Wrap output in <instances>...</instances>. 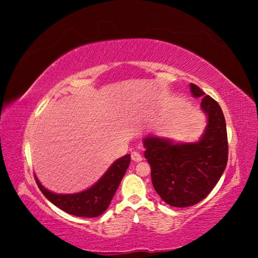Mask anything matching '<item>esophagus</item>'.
<instances>
[{
    "instance_id": "esophagus-1",
    "label": "esophagus",
    "mask_w": 258,
    "mask_h": 258,
    "mask_svg": "<svg viewBox=\"0 0 258 258\" xmlns=\"http://www.w3.org/2000/svg\"><path fill=\"white\" fill-rule=\"evenodd\" d=\"M131 157H132V160L135 161V163H139V161H141L143 159L142 156L140 155L139 152H137V151H133L132 155H131Z\"/></svg>"
}]
</instances>
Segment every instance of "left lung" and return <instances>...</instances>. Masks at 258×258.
Returning <instances> with one entry per match:
<instances>
[{
  "instance_id": "1",
  "label": "left lung",
  "mask_w": 258,
  "mask_h": 258,
  "mask_svg": "<svg viewBox=\"0 0 258 258\" xmlns=\"http://www.w3.org/2000/svg\"><path fill=\"white\" fill-rule=\"evenodd\" d=\"M190 91L195 98H202L200 108L207 116L199 141L180 143L154 134L143 139L152 184L173 207H189L206 198L228 163V135L221 107L192 83Z\"/></svg>"
}]
</instances>
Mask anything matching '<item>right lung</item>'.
<instances>
[{"instance_id":"obj_1","label":"right lung","mask_w":258,"mask_h":258,"mask_svg":"<svg viewBox=\"0 0 258 258\" xmlns=\"http://www.w3.org/2000/svg\"><path fill=\"white\" fill-rule=\"evenodd\" d=\"M130 163V155L115 160L97 183L77 194H54L43 186L36 175L35 180L47 200L63 212L80 217H97L109 207Z\"/></svg>"}]
</instances>
